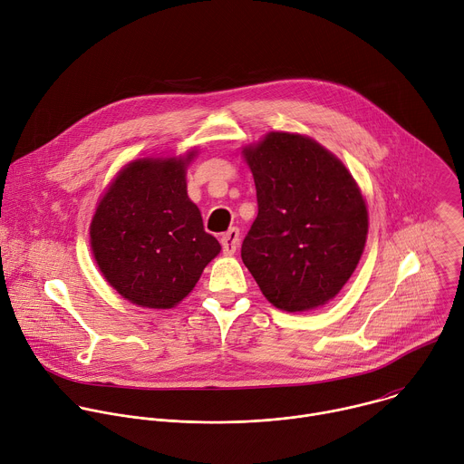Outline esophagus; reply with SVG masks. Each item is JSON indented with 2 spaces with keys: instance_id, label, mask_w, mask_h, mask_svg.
Instances as JSON below:
<instances>
[{
  "instance_id": "esophagus-1",
  "label": "esophagus",
  "mask_w": 464,
  "mask_h": 464,
  "mask_svg": "<svg viewBox=\"0 0 464 464\" xmlns=\"http://www.w3.org/2000/svg\"><path fill=\"white\" fill-rule=\"evenodd\" d=\"M220 244H222V251L226 255H233L237 249H238V244H240V231L238 227H231L229 231H226L220 238Z\"/></svg>"
}]
</instances>
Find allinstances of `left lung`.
<instances>
[{
    "instance_id": "1",
    "label": "left lung",
    "mask_w": 464,
    "mask_h": 464,
    "mask_svg": "<svg viewBox=\"0 0 464 464\" xmlns=\"http://www.w3.org/2000/svg\"><path fill=\"white\" fill-rule=\"evenodd\" d=\"M258 215L242 260L278 310H315L355 271L368 235L362 193L344 164L310 136L269 132L244 147Z\"/></svg>"
}]
</instances>
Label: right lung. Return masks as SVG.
<instances>
[{
    "mask_svg": "<svg viewBox=\"0 0 464 464\" xmlns=\"http://www.w3.org/2000/svg\"><path fill=\"white\" fill-rule=\"evenodd\" d=\"M179 159L127 164L102 197L91 222V249L105 280L129 302L169 310L197 285L220 253L204 231L200 209L188 197Z\"/></svg>",
    "mask_w": 464,
    "mask_h": 464,
    "instance_id": "add662e5",
    "label": "right lung"
}]
</instances>
